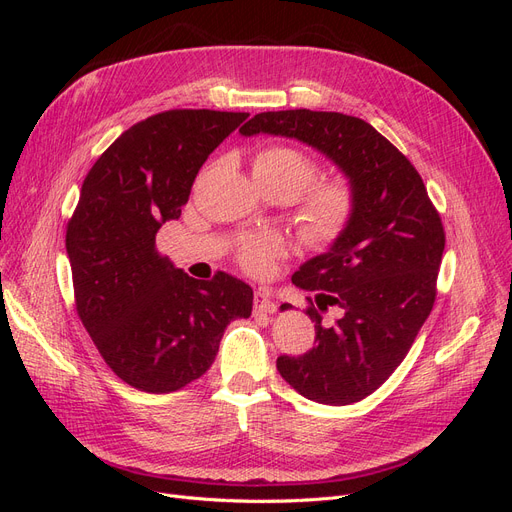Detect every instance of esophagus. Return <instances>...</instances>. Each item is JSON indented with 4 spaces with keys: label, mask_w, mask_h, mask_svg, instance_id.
I'll return each mask as SVG.
<instances>
[{
    "label": "esophagus",
    "mask_w": 512,
    "mask_h": 512,
    "mask_svg": "<svg viewBox=\"0 0 512 512\" xmlns=\"http://www.w3.org/2000/svg\"><path fill=\"white\" fill-rule=\"evenodd\" d=\"M254 309L260 314H273L277 305L273 301V294L269 292V288H258L254 292Z\"/></svg>",
    "instance_id": "obj_1"
}]
</instances>
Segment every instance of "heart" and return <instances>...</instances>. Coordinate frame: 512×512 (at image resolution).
Returning a JSON list of instances; mask_svg holds the SVG:
<instances>
[{"instance_id": "1", "label": "heart", "mask_w": 512, "mask_h": 512, "mask_svg": "<svg viewBox=\"0 0 512 512\" xmlns=\"http://www.w3.org/2000/svg\"><path fill=\"white\" fill-rule=\"evenodd\" d=\"M252 175L260 188L284 190L297 198L316 177V164L303 151L288 145L260 149L252 164ZM354 211V192L346 179H331L309 192L297 215L301 239L322 250L333 245L350 224ZM284 252V241L277 235H262L243 241L241 262L247 271L262 273L271 267L275 256Z\"/></svg>"}]
</instances>
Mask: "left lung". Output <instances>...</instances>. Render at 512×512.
I'll list each match as a JSON object with an SVG mask.
<instances>
[{
  "label": "left lung",
  "instance_id": "obj_1",
  "mask_svg": "<svg viewBox=\"0 0 512 512\" xmlns=\"http://www.w3.org/2000/svg\"><path fill=\"white\" fill-rule=\"evenodd\" d=\"M239 132L312 147L352 185L344 235L292 275L294 286L316 292L305 312L316 322V346L299 359L280 356L277 371L318 404L361 401L404 361L431 312L444 252L440 215L410 160L359 117L299 108L260 113ZM329 304L343 318L322 325Z\"/></svg>",
  "mask_w": 512,
  "mask_h": 512
}]
</instances>
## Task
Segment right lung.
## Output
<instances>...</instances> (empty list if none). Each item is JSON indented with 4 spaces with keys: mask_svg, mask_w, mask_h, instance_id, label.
<instances>
[{
    "mask_svg": "<svg viewBox=\"0 0 512 512\" xmlns=\"http://www.w3.org/2000/svg\"><path fill=\"white\" fill-rule=\"evenodd\" d=\"M247 113L166 111L123 132L87 173L66 232L76 312L130 386L170 393L211 367L254 292L224 271L200 282L156 250L209 153Z\"/></svg>",
    "mask_w": 512,
    "mask_h": 512,
    "instance_id": "right-lung-1",
    "label": "right lung"
}]
</instances>
